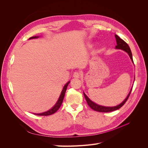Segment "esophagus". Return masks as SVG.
Listing matches in <instances>:
<instances>
[{
    "mask_svg": "<svg viewBox=\"0 0 148 148\" xmlns=\"http://www.w3.org/2000/svg\"><path fill=\"white\" fill-rule=\"evenodd\" d=\"M81 75L82 74H81V73L79 72V71H76V72H75L73 73V77L78 78L81 77Z\"/></svg>",
    "mask_w": 148,
    "mask_h": 148,
    "instance_id": "obj_1",
    "label": "esophagus"
}]
</instances>
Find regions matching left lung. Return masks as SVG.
<instances>
[{"label":"left lung","mask_w":148,"mask_h":148,"mask_svg":"<svg viewBox=\"0 0 148 148\" xmlns=\"http://www.w3.org/2000/svg\"><path fill=\"white\" fill-rule=\"evenodd\" d=\"M115 37L116 38V41H117V46H115V48L119 49H122V50H123L125 52H127L128 53L132 61L133 62L132 53V52L130 50V48L129 46L128 45V44L126 42H125L122 39H121L119 36H118L117 34L115 35ZM132 89H131L130 92V93L128 94V95L127 96L126 99H125L122 103H121L120 104H119L117 106H115V107H105V106H99V105L96 104V103L93 102L92 101H91L84 93V96L85 99H86V101L88 103V106L90 107L92 110H96L97 112H112V111H114V110H116L120 109V107H122L125 104V102H127V101L130 95Z\"/></svg>","instance_id":"left-lung-1"}]
</instances>
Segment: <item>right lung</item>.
<instances>
[{"label": "right lung", "mask_w": 148, "mask_h": 148, "mask_svg": "<svg viewBox=\"0 0 148 148\" xmlns=\"http://www.w3.org/2000/svg\"><path fill=\"white\" fill-rule=\"evenodd\" d=\"M38 36H33V37H31L29 39H34V38H38ZM70 82H69L68 83H67L63 88V90H62V92H61V95L59 97V99H58L57 103L56 104V105L53 106L52 108L49 110L47 112H45L44 113H41V114H34L35 115H42V116H47V115H52L53 114H54L55 112H56L59 110V109L60 108V107L61 106L62 104V102H63V100H64V96H65V92H66V88H67V86H68V85L69 84Z\"/></svg>", "instance_id": "right-lung-1"}]
</instances>
